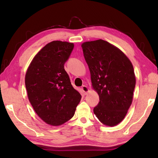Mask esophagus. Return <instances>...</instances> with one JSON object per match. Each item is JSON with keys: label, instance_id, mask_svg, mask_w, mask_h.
I'll use <instances>...</instances> for the list:
<instances>
[{"label": "esophagus", "instance_id": "1", "mask_svg": "<svg viewBox=\"0 0 158 158\" xmlns=\"http://www.w3.org/2000/svg\"><path fill=\"white\" fill-rule=\"evenodd\" d=\"M81 89H82V91L83 92V93H84L85 95L88 94V93L89 91V88H88V87H87L86 85H83V86L81 87Z\"/></svg>", "mask_w": 158, "mask_h": 158}]
</instances>
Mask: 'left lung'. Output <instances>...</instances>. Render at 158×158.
<instances>
[{"label":"left lung","mask_w":158,"mask_h":158,"mask_svg":"<svg viewBox=\"0 0 158 158\" xmlns=\"http://www.w3.org/2000/svg\"><path fill=\"white\" fill-rule=\"evenodd\" d=\"M81 47L92 88L100 98L94 113L104 125L115 126L126 117L133 100L132 64L119 48L102 39L84 42Z\"/></svg>","instance_id":"1"}]
</instances>
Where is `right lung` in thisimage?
Wrapping results in <instances>:
<instances>
[{
    "label": "right lung",
    "instance_id": "add662e5",
    "mask_svg": "<svg viewBox=\"0 0 158 158\" xmlns=\"http://www.w3.org/2000/svg\"><path fill=\"white\" fill-rule=\"evenodd\" d=\"M73 48V43L50 42L36 53L26 70L29 101L40 118L53 126L71 119L81 98L64 66Z\"/></svg>",
    "mask_w": 158,
    "mask_h": 158
}]
</instances>
